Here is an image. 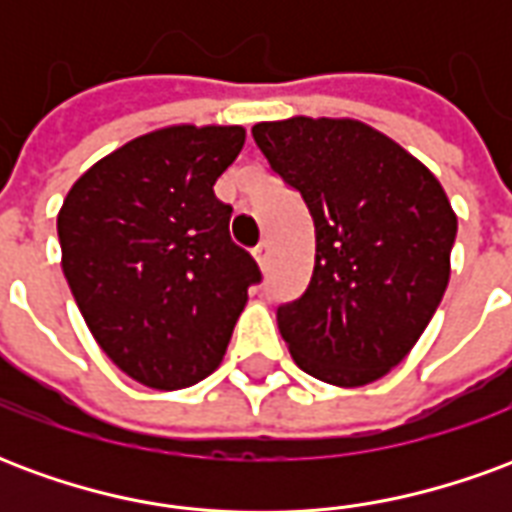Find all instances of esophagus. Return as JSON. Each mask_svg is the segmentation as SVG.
<instances>
[{
  "label": "esophagus",
  "mask_w": 512,
  "mask_h": 512,
  "mask_svg": "<svg viewBox=\"0 0 512 512\" xmlns=\"http://www.w3.org/2000/svg\"><path fill=\"white\" fill-rule=\"evenodd\" d=\"M255 260H257V266L260 268H266L268 266V241H260V244L255 246Z\"/></svg>",
  "instance_id": "obj_1"
}]
</instances>
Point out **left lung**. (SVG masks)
<instances>
[{
  "label": "left lung",
  "mask_w": 512,
  "mask_h": 512,
  "mask_svg": "<svg viewBox=\"0 0 512 512\" xmlns=\"http://www.w3.org/2000/svg\"><path fill=\"white\" fill-rule=\"evenodd\" d=\"M252 136L315 222L310 285L277 310L279 334L312 378L373 384L439 307L458 216L436 175L367 123L299 115L257 123Z\"/></svg>",
  "instance_id": "8db88e82"
}]
</instances>
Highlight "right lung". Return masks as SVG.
<instances>
[{"label":"right lung","instance_id":"add662e5","mask_svg":"<svg viewBox=\"0 0 512 512\" xmlns=\"http://www.w3.org/2000/svg\"><path fill=\"white\" fill-rule=\"evenodd\" d=\"M241 126H167L84 172L57 213L62 274L95 343L150 389L211 376L260 268L230 241L213 183Z\"/></svg>","mask_w":512,"mask_h":512}]
</instances>
